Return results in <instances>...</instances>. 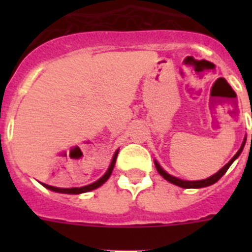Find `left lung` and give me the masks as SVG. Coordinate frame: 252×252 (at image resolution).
I'll list each match as a JSON object with an SVG mask.
<instances>
[{"instance_id":"1","label":"left lung","mask_w":252,"mask_h":252,"mask_svg":"<svg viewBox=\"0 0 252 252\" xmlns=\"http://www.w3.org/2000/svg\"><path fill=\"white\" fill-rule=\"evenodd\" d=\"M251 142H252V134H251ZM245 144H246V138L243 140L242 142V146L239 148V150L237 152V154H235L234 157L231 158L230 161L227 162L226 165L223 166L220 171H217L215 174V175H212L209 176V178H207V179H203V180H193V182H189V180H182L179 179V178H175V176H172L170 175V174H167V172L163 170V168L159 166V163H158L157 161H154V165H156V168H157V171L161 174L163 178H165L167 182H170V183L172 184H175V186H179V187L182 188H201V187H208V186H212V184H215L216 182L219 179H221L222 178V175L225 174V172L227 171V168L230 167L231 163L237 159V158L239 157V154L242 153V150H243V146H245Z\"/></svg>"}]
</instances>
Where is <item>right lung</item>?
<instances>
[{
    "label": "right lung",
    "instance_id": "1",
    "mask_svg": "<svg viewBox=\"0 0 252 252\" xmlns=\"http://www.w3.org/2000/svg\"><path fill=\"white\" fill-rule=\"evenodd\" d=\"M118 153H119V150H116V153L114 154V158H112L110 167H108V170L106 171V174H104V175H103L100 179H98L96 182H94V183L89 184V186H85V187H74V188H59V187H53V186H48V184H44V183H41V184H43L45 188L51 189V191L59 192V193H70V195H78V193H84V192L93 191V189H95V188L100 187V186H102L104 182H107V179L110 178L111 172H112V170H114V167H115V162H116V158H118Z\"/></svg>",
    "mask_w": 252,
    "mask_h": 252
}]
</instances>
